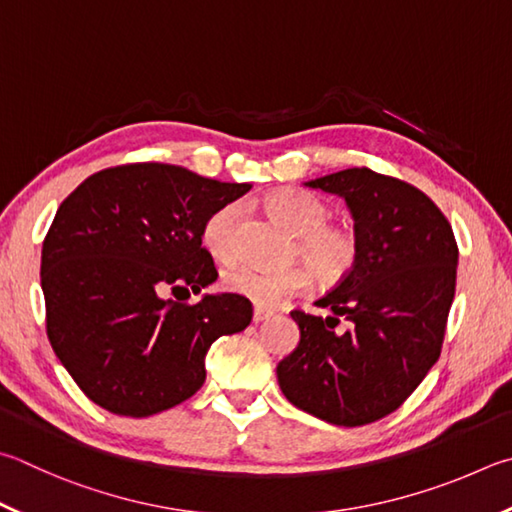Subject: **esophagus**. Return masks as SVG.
<instances>
[{
  "label": "esophagus",
  "mask_w": 512,
  "mask_h": 512,
  "mask_svg": "<svg viewBox=\"0 0 512 512\" xmlns=\"http://www.w3.org/2000/svg\"><path fill=\"white\" fill-rule=\"evenodd\" d=\"M273 315V311H268V309H262V306H255V311H253V322H264V320H268Z\"/></svg>",
  "instance_id": "34e87169"
}]
</instances>
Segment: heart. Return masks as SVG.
<instances>
[{
    "mask_svg": "<svg viewBox=\"0 0 512 512\" xmlns=\"http://www.w3.org/2000/svg\"><path fill=\"white\" fill-rule=\"evenodd\" d=\"M275 221L295 237L288 259L304 266L264 271L248 264L230 266L221 286L244 295L257 306H277L309 288L311 277L322 286H338L356 271L362 255V237L347 221H331V208L320 197L295 188L275 190L264 199ZM239 203H224L203 221L201 241L217 262H232L239 255Z\"/></svg>",
    "mask_w": 512,
    "mask_h": 512,
    "instance_id": "b5f03b06",
    "label": "heart"
}]
</instances>
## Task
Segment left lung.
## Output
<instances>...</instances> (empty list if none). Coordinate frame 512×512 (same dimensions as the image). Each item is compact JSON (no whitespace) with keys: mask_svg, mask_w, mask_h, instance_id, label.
Wrapping results in <instances>:
<instances>
[{"mask_svg":"<svg viewBox=\"0 0 512 512\" xmlns=\"http://www.w3.org/2000/svg\"><path fill=\"white\" fill-rule=\"evenodd\" d=\"M306 185L345 197L362 255L318 300L333 315L291 311L300 345L277 365V380L300 410L360 427L396 412L439 360L459 246L439 206L396 176L351 167Z\"/></svg>","mask_w":512,"mask_h":512,"instance_id":"obj_1","label":"left lung"}]
</instances>
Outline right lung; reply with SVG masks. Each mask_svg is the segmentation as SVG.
<instances>
[{
    "label": "right lung",
    "instance_id": "obj_1",
    "mask_svg": "<svg viewBox=\"0 0 512 512\" xmlns=\"http://www.w3.org/2000/svg\"><path fill=\"white\" fill-rule=\"evenodd\" d=\"M248 183H221L170 163H125L87 176L60 203L42 246L46 336L89 401L152 416L197 394L203 358L244 331V295L190 297L217 280L201 228Z\"/></svg>",
    "mask_w": 512,
    "mask_h": 512
}]
</instances>
